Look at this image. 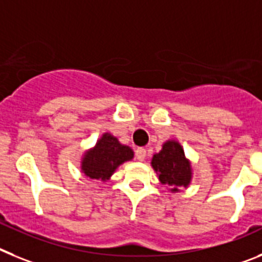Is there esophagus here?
<instances>
[{"instance_id": "1", "label": "esophagus", "mask_w": 262, "mask_h": 262, "mask_svg": "<svg viewBox=\"0 0 262 262\" xmlns=\"http://www.w3.org/2000/svg\"><path fill=\"white\" fill-rule=\"evenodd\" d=\"M145 157H146V149L145 147H137L136 149V158L138 161H144Z\"/></svg>"}]
</instances>
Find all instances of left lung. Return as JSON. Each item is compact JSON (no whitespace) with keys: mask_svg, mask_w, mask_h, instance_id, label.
Instances as JSON below:
<instances>
[{"mask_svg":"<svg viewBox=\"0 0 262 262\" xmlns=\"http://www.w3.org/2000/svg\"><path fill=\"white\" fill-rule=\"evenodd\" d=\"M153 169L159 174V181L163 185L175 186L172 191H178L177 187H187L191 181L190 162L185 158V151L181 145L175 141H167L158 154H154L151 161Z\"/></svg>","mask_w":262,"mask_h":262,"instance_id":"left-lung-1","label":"left lung"}]
</instances>
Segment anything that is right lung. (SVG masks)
<instances>
[{
  "mask_svg": "<svg viewBox=\"0 0 262 262\" xmlns=\"http://www.w3.org/2000/svg\"><path fill=\"white\" fill-rule=\"evenodd\" d=\"M133 158V151L129 146L121 145L117 138L105 133L96 146L87 151L81 162L84 174L91 179L106 181L118 166Z\"/></svg>",
  "mask_w": 262,
  "mask_h": 262,
  "instance_id": "right-lung-1",
  "label": "right lung"
}]
</instances>
